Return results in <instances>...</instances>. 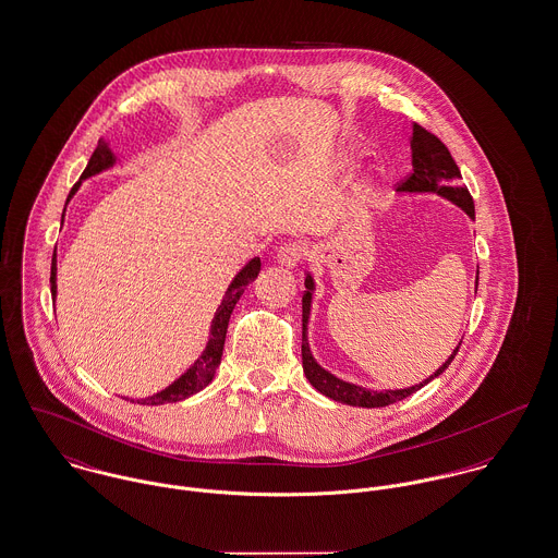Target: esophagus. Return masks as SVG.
<instances>
[{
  "mask_svg": "<svg viewBox=\"0 0 558 558\" xmlns=\"http://www.w3.org/2000/svg\"><path fill=\"white\" fill-rule=\"evenodd\" d=\"M306 255V247L304 243H296V241H290V243H283L279 250H277V262L281 266H288V268H294L301 259Z\"/></svg>",
  "mask_w": 558,
  "mask_h": 558,
  "instance_id": "1",
  "label": "esophagus"
}]
</instances>
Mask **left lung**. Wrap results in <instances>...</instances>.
<instances>
[{"instance_id": "obj_1", "label": "left lung", "mask_w": 558, "mask_h": 558, "mask_svg": "<svg viewBox=\"0 0 558 558\" xmlns=\"http://www.w3.org/2000/svg\"><path fill=\"white\" fill-rule=\"evenodd\" d=\"M411 174L407 177L403 183H399L397 192L401 194H437L446 201L460 206L471 219H475V206H473V198L466 190V185L460 183V170H458L454 157L448 151V147L428 130H424L422 125L413 123V132H411ZM480 277V270H477ZM304 294H303V371L308 379V384L322 392L324 397L337 401V403H345L352 407H386L403 401L407 397H411L413 392H417L420 388H424L428 381H433L435 377H439L450 362L454 360L458 354L457 350L452 355L424 381L411 386V388H403V390H384V392H375V390H366L362 386H355L350 381H343L339 377H335L332 373H328L326 368H322L315 357L308 350V339H306V324H308V315H311V299H313V277L306 272L304 279Z\"/></svg>"}]
</instances>
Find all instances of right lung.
<instances>
[{"label": "right lung", "mask_w": 558, "mask_h": 558, "mask_svg": "<svg viewBox=\"0 0 558 558\" xmlns=\"http://www.w3.org/2000/svg\"><path fill=\"white\" fill-rule=\"evenodd\" d=\"M112 163H114V155L110 151L108 143L100 141L98 147H96V151L92 155V159H89V163H87V168H85V172L81 174V181H83V179H89V177H94V174H98V172L106 170V168H110ZM81 181L70 190L68 203H70V198L78 192ZM61 223H63V221H61ZM259 266H262V264H259V257H254V259H250V262L245 264V268L232 279V283H230V288H228L223 301H221V304H219L217 311H215V317H213V324H210V337H208V343H206V348H204L203 355H201L174 384H170L166 390H161V392H157V395H153V397H147V399H138V405L177 403V401H183V399H187V397L201 392L203 388H206V386L213 381L215 371H217V366H219V362H221V354H223V343H226V332H228L230 315H232L234 306L239 303V299L243 296L245 288L257 277ZM51 294L52 299H54V294H57V259H54V254H52L51 262ZM132 403H134V399H132Z\"/></svg>", "instance_id": "obj_1"}]
</instances>
